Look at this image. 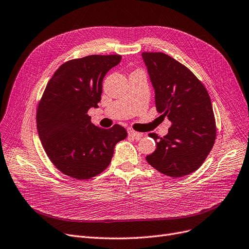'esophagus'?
<instances>
[{
    "label": "esophagus",
    "mask_w": 249,
    "mask_h": 249,
    "mask_svg": "<svg viewBox=\"0 0 249 249\" xmlns=\"http://www.w3.org/2000/svg\"><path fill=\"white\" fill-rule=\"evenodd\" d=\"M128 135L134 137V139H136V140H139V139H141V137H142L143 134L141 133V132H137V131H134V130L129 129V130H128Z\"/></svg>",
    "instance_id": "1"
}]
</instances>
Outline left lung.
Segmentation results:
<instances>
[{"label":"left lung","instance_id":"8db88e82","mask_svg":"<svg viewBox=\"0 0 249 249\" xmlns=\"http://www.w3.org/2000/svg\"><path fill=\"white\" fill-rule=\"evenodd\" d=\"M155 89L158 112L171 122L168 133L149 136L157 142L145 159L156 170L171 178L196 171L213 149L215 119L208 92L187 67L162 52H142Z\"/></svg>","mask_w":249,"mask_h":249}]
</instances>
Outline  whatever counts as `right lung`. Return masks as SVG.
<instances>
[{"instance_id": "add662e5", "label": "right lung", "mask_w": 249, "mask_h": 249, "mask_svg": "<svg viewBox=\"0 0 249 249\" xmlns=\"http://www.w3.org/2000/svg\"><path fill=\"white\" fill-rule=\"evenodd\" d=\"M118 54L89 55L62 63L53 73L36 108V128L43 148L60 172L79 180L98 176L109 165L124 127L103 129L91 123L106 73L121 61Z\"/></svg>"}]
</instances>
